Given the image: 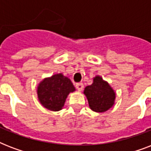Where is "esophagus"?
<instances>
[{"label":"esophagus","mask_w":151,"mask_h":151,"mask_svg":"<svg viewBox=\"0 0 151 151\" xmlns=\"http://www.w3.org/2000/svg\"><path fill=\"white\" fill-rule=\"evenodd\" d=\"M76 88H77V89L80 92L81 90L83 89V88H84V85H83L82 83H78V84H76Z\"/></svg>","instance_id":"esophagus-1"}]
</instances>
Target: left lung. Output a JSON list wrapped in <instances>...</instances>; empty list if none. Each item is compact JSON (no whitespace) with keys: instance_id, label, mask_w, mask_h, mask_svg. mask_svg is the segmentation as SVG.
Listing matches in <instances>:
<instances>
[{"instance_id":"obj_1","label":"left lung","mask_w":151,"mask_h":151,"mask_svg":"<svg viewBox=\"0 0 151 151\" xmlns=\"http://www.w3.org/2000/svg\"><path fill=\"white\" fill-rule=\"evenodd\" d=\"M84 94L87 98L90 109L95 112H106L115 103L116 92L110 84L99 75L93 78L92 85L85 88Z\"/></svg>"}]
</instances>
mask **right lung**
Listing matches in <instances>:
<instances>
[{
	"mask_svg": "<svg viewBox=\"0 0 151 151\" xmlns=\"http://www.w3.org/2000/svg\"><path fill=\"white\" fill-rule=\"evenodd\" d=\"M73 83L63 73H55L44 78L37 88V99L44 107L52 111H59L64 106L70 92H75Z\"/></svg>",
	"mask_w": 151,
	"mask_h": 151,
	"instance_id": "obj_1",
	"label": "right lung"
}]
</instances>
